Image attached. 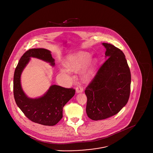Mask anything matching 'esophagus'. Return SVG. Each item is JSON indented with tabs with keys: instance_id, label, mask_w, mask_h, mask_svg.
I'll list each match as a JSON object with an SVG mask.
<instances>
[{
	"instance_id": "esophagus-1",
	"label": "esophagus",
	"mask_w": 153,
	"mask_h": 153,
	"mask_svg": "<svg viewBox=\"0 0 153 153\" xmlns=\"http://www.w3.org/2000/svg\"><path fill=\"white\" fill-rule=\"evenodd\" d=\"M83 92V88L82 87L79 85L76 87V93H81Z\"/></svg>"
}]
</instances>
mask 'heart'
<instances>
[{"instance_id":"obj_1","label":"heart","mask_w":153,"mask_h":153,"mask_svg":"<svg viewBox=\"0 0 153 153\" xmlns=\"http://www.w3.org/2000/svg\"><path fill=\"white\" fill-rule=\"evenodd\" d=\"M90 59L91 55L89 53L84 51H79L71 56L67 65L71 70L79 71L85 68ZM95 61L94 60L91 62L84 74L85 79H89L93 76L95 71ZM61 72L64 74H68V71L65 69H62Z\"/></svg>"}]
</instances>
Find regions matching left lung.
<instances>
[{"instance_id":"8db88e82","label":"left lung","mask_w":153,"mask_h":153,"mask_svg":"<svg viewBox=\"0 0 153 153\" xmlns=\"http://www.w3.org/2000/svg\"><path fill=\"white\" fill-rule=\"evenodd\" d=\"M102 44L107 59L85 91L88 117L95 121L118 113L128 102L130 94L131 72L125 55L111 44Z\"/></svg>"}]
</instances>
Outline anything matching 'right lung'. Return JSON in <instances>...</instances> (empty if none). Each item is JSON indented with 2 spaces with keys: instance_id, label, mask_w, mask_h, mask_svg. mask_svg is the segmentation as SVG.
<instances>
[{
  "instance_id": "right-lung-1",
  "label": "right lung",
  "mask_w": 153,
  "mask_h": 153,
  "mask_svg": "<svg viewBox=\"0 0 153 153\" xmlns=\"http://www.w3.org/2000/svg\"><path fill=\"white\" fill-rule=\"evenodd\" d=\"M30 58H36L55 66L51 52L44 48H33L27 51L20 59L13 77V95L15 102L25 116L30 121L44 126L56 125L62 118L63 107L74 96L75 90L56 85H51L40 97L32 98L24 92L21 77Z\"/></svg>"
}]
</instances>
